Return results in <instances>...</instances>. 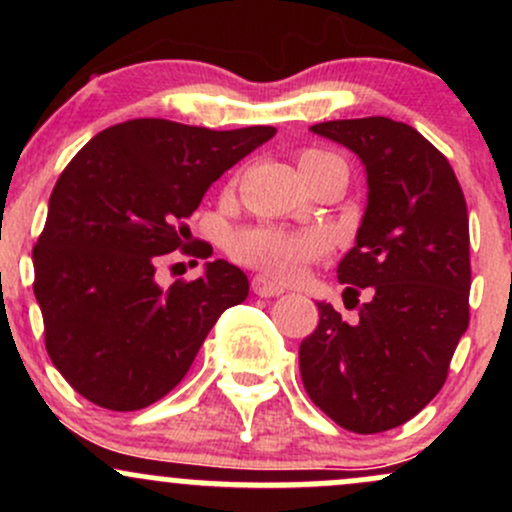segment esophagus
I'll return each mask as SVG.
<instances>
[{
  "label": "esophagus",
  "mask_w": 512,
  "mask_h": 512,
  "mask_svg": "<svg viewBox=\"0 0 512 512\" xmlns=\"http://www.w3.org/2000/svg\"><path fill=\"white\" fill-rule=\"evenodd\" d=\"M252 293L260 298H274V296H281L284 289L281 286H276L274 281H269L267 276H252Z\"/></svg>",
  "instance_id": "1"
}]
</instances>
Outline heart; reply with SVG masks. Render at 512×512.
Returning <instances> with one entry per match:
<instances>
[{"instance_id":"obj_1","label":"heart","mask_w":512,"mask_h":512,"mask_svg":"<svg viewBox=\"0 0 512 512\" xmlns=\"http://www.w3.org/2000/svg\"><path fill=\"white\" fill-rule=\"evenodd\" d=\"M325 154L320 151H305L301 163L313 161ZM231 255L238 262L262 269L269 276L281 281L296 279L310 260H315L325 250V240L317 233H286L276 228H245L231 238L228 245Z\"/></svg>"}]
</instances>
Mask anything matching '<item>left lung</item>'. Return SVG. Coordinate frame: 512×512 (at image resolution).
<instances>
[{
  "instance_id": "left-lung-1",
  "label": "left lung",
  "mask_w": 512,
  "mask_h": 512,
  "mask_svg": "<svg viewBox=\"0 0 512 512\" xmlns=\"http://www.w3.org/2000/svg\"><path fill=\"white\" fill-rule=\"evenodd\" d=\"M310 132L366 166L368 204L339 262L344 298L366 289L354 325L330 303L298 349L315 407L346 431L407 424L438 395L469 325V219L448 158L390 117L332 120ZM349 303V301H346Z\"/></svg>"
}]
</instances>
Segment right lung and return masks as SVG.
<instances>
[{
	"label": "right lung",
	"instance_id": "add662e5",
	"mask_svg": "<svg viewBox=\"0 0 512 512\" xmlns=\"http://www.w3.org/2000/svg\"><path fill=\"white\" fill-rule=\"evenodd\" d=\"M274 134L139 117L98 132L62 170L33 248V291L45 349L88 402L137 411L168 395L223 310L248 298V276L226 260L170 289L156 269L173 250L207 260L209 243L185 245V221Z\"/></svg>",
	"mask_w": 512,
	"mask_h": 512
}]
</instances>
